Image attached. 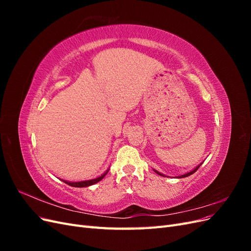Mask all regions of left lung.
Instances as JSON below:
<instances>
[{"instance_id": "obj_1", "label": "left lung", "mask_w": 251, "mask_h": 251, "mask_svg": "<svg viewBox=\"0 0 251 251\" xmlns=\"http://www.w3.org/2000/svg\"><path fill=\"white\" fill-rule=\"evenodd\" d=\"M201 164H202V163H201ZM201 164H200V165H201ZM200 165L197 166L196 169H194V170H193V171H191V172H188V173H186V174H184V175H181V176H178V178H184V177L191 176V175H193L195 172H197V170H198V169L200 168ZM154 172H155L156 174H158V175H160V176H162V177H166L165 175H163V174H161V173H159V172H157V171H155V170H154Z\"/></svg>"}]
</instances>
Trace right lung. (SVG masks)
<instances>
[{
  "instance_id": "1",
  "label": "right lung",
  "mask_w": 251,
  "mask_h": 251,
  "mask_svg": "<svg viewBox=\"0 0 251 251\" xmlns=\"http://www.w3.org/2000/svg\"><path fill=\"white\" fill-rule=\"evenodd\" d=\"M108 172H109V170L105 172L104 174H102L100 177H97L95 179H91V180L78 181V182H70V181H66V180H62V181L65 182V183H67L68 185L73 186V187H87V186H90V185H93V184L97 183V182H100L101 179H103V177L105 176V175L108 174Z\"/></svg>"
}]
</instances>
